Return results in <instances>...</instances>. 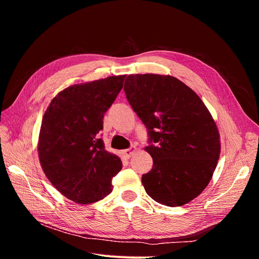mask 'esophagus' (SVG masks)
I'll return each instance as SVG.
<instances>
[{
    "label": "esophagus",
    "instance_id": "34e87169",
    "mask_svg": "<svg viewBox=\"0 0 259 259\" xmlns=\"http://www.w3.org/2000/svg\"><path fill=\"white\" fill-rule=\"evenodd\" d=\"M136 150H137V148L135 147V146H132L131 148H128V149H126V150H124L123 151V154L126 156V158H131L132 155H134V153L136 152Z\"/></svg>",
    "mask_w": 259,
    "mask_h": 259
}]
</instances>
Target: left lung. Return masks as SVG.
<instances>
[{
	"mask_svg": "<svg viewBox=\"0 0 259 259\" xmlns=\"http://www.w3.org/2000/svg\"><path fill=\"white\" fill-rule=\"evenodd\" d=\"M124 92L148 130L153 160L142 177L160 204L182 206L205 189L221 154L216 123L201 98L170 75L130 74Z\"/></svg>",
	"mask_w": 259,
	"mask_h": 259,
	"instance_id": "8db88e82",
	"label": "left lung"
}]
</instances>
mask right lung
I'll use <instances>...</instances> for the list:
<instances>
[{
	"label": "right lung",
	"instance_id": "add662e5",
	"mask_svg": "<svg viewBox=\"0 0 259 259\" xmlns=\"http://www.w3.org/2000/svg\"><path fill=\"white\" fill-rule=\"evenodd\" d=\"M124 79L114 75L69 86L43 115L37 144L41 166L52 185L79 204L107 197L122 168L119 156L105 149L99 132Z\"/></svg>",
	"mask_w": 259,
	"mask_h": 259
}]
</instances>
